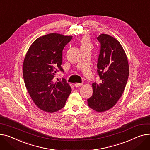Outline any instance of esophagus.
Instances as JSON below:
<instances>
[{"label": "esophagus", "instance_id": "esophagus-1", "mask_svg": "<svg viewBox=\"0 0 150 150\" xmlns=\"http://www.w3.org/2000/svg\"><path fill=\"white\" fill-rule=\"evenodd\" d=\"M81 86H83L82 83H75V86L76 87H81Z\"/></svg>", "mask_w": 150, "mask_h": 150}]
</instances>
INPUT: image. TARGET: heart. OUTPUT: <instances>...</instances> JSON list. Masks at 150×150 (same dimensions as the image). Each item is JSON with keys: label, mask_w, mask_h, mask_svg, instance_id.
Returning a JSON list of instances; mask_svg holds the SVG:
<instances>
[{"label": "heart", "mask_w": 150, "mask_h": 150, "mask_svg": "<svg viewBox=\"0 0 150 150\" xmlns=\"http://www.w3.org/2000/svg\"><path fill=\"white\" fill-rule=\"evenodd\" d=\"M80 45L81 49H90L91 50L92 47V43L90 40L89 37L87 35H85L82 37L80 40Z\"/></svg>", "instance_id": "obj_1"}]
</instances>
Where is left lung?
I'll return each instance as SVG.
<instances>
[{
	"label": "left lung",
	"instance_id": "1",
	"mask_svg": "<svg viewBox=\"0 0 150 150\" xmlns=\"http://www.w3.org/2000/svg\"><path fill=\"white\" fill-rule=\"evenodd\" d=\"M97 39L101 44L97 72L102 82L92 84L93 95L87 103L101 113L112 108L121 97L128 80L129 66L124 50L115 38L102 34Z\"/></svg>",
	"mask_w": 150,
	"mask_h": 150
}]
</instances>
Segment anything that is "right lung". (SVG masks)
I'll return each instance as SVG.
<instances>
[{
  "label": "right lung",
  "mask_w": 150,
  "mask_h": 150,
  "mask_svg": "<svg viewBox=\"0 0 150 150\" xmlns=\"http://www.w3.org/2000/svg\"><path fill=\"white\" fill-rule=\"evenodd\" d=\"M72 38L57 33L38 37L25 55L23 64L25 86L35 104L46 112L62 109L71 93L66 79L57 82L54 78L57 72H63V50Z\"/></svg>",
  "instance_id": "obj_1"
}]
</instances>
